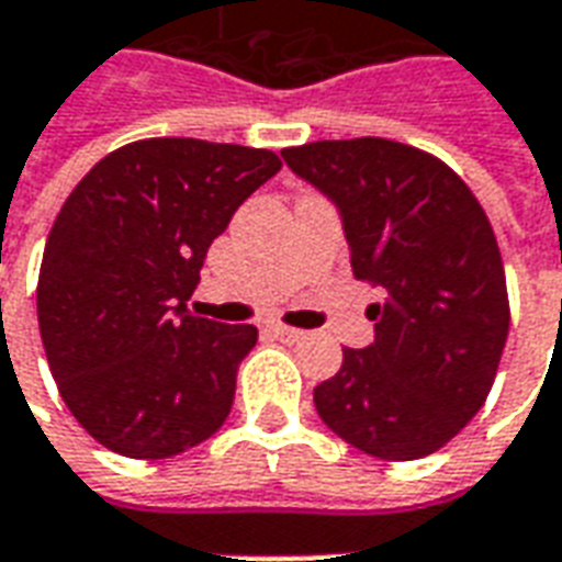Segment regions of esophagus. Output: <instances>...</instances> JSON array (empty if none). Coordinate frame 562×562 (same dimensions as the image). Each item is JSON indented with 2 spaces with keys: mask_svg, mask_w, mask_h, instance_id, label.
Here are the masks:
<instances>
[{
  "mask_svg": "<svg viewBox=\"0 0 562 562\" xmlns=\"http://www.w3.org/2000/svg\"><path fill=\"white\" fill-rule=\"evenodd\" d=\"M269 331L276 335L278 341H284V344H293V341H299V338H302V331L290 329V326H281V323H272V326H269Z\"/></svg>",
  "mask_w": 562,
  "mask_h": 562,
  "instance_id": "1",
  "label": "esophagus"
}]
</instances>
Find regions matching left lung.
<instances>
[{
    "label": "left lung",
    "mask_w": 562,
    "mask_h": 562,
    "mask_svg": "<svg viewBox=\"0 0 562 562\" xmlns=\"http://www.w3.org/2000/svg\"><path fill=\"white\" fill-rule=\"evenodd\" d=\"M341 218L353 276L386 290L374 341L314 389L331 431L383 461L437 452L488 398L509 335L497 239L473 191L428 151L383 137L281 151Z\"/></svg>",
    "instance_id": "8db88e82"
}]
</instances>
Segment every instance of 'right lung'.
<instances>
[{
	"instance_id": "add662e5",
	"label": "right lung",
	"mask_w": 562,
	"mask_h": 562,
	"mask_svg": "<svg viewBox=\"0 0 562 562\" xmlns=\"http://www.w3.org/2000/svg\"><path fill=\"white\" fill-rule=\"evenodd\" d=\"M281 170L278 155L194 137L110 151L56 215L38 326L74 419L125 458H170L218 431L254 326L188 314L212 239Z\"/></svg>"
}]
</instances>
